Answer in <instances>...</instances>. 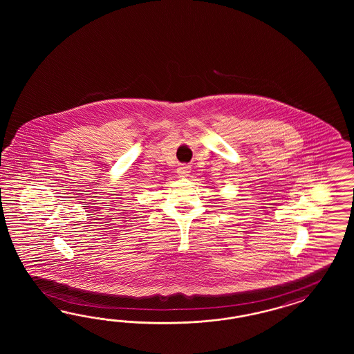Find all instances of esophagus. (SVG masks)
Wrapping results in <instances>:
<instances>
[{"label": "esophagus", "instance_id": "esophagus-1", "mask_svg": "<svg viewBox=\"0 0 354 354\" xmlns=\"http://www.w3.org/2000/svg\"><path fill=\"white\" fill-rule=\"evenodd\" d=\"M189 172H191V166H188V165H182L180 167H178V174H179V176H188L189 175Z\"/></svg>", "mask_w": 354, "mask_h": 354}]
</instances>
